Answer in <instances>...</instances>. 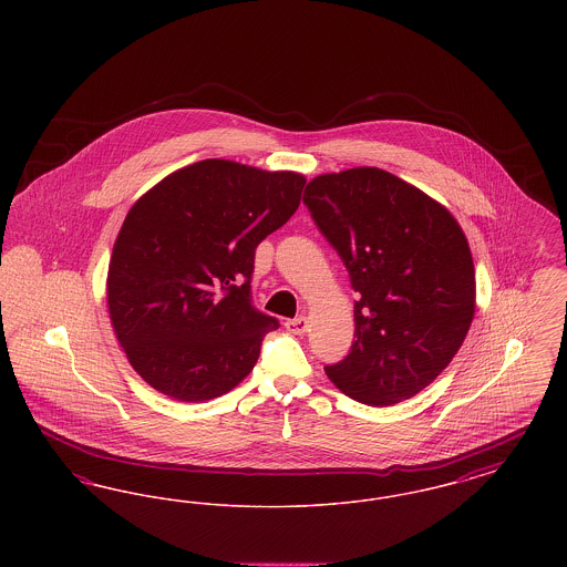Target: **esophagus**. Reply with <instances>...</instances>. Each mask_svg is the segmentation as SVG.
I'll return each instance as SVG.
<instances>
[{
	"label": "esophagus",
	"mask_w": 567,
	"mask_h": 567,
	"mask_svg": "<svg viewBox=\"0 0 567 567\" xmlns=\"http://www.w3.org/2000/svg\"><path fill=\"white\" fill-rule=\"evenodd\" d=\"M285 327H287V331H289V333L303 336V333L308 331V321H306V317H299V319H291V321H287Z\"/></svg>",
	"instance_id": "esophagus-1"
}]
</instances>
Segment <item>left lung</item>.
<instances>
[{
	"label": "left lung",
	"mask_w": 567,
	"mask_h": 567,
	"mask_svg": "<svg viewBox=\"0 0 567 567\" xmlns=\"http://www.w3.org/2000/svg\"><path fill=\"white\" fill-rule=\"evenodd\" d=\"M303 204L361 296L357 340L327 377L361 404L414 398L453 361L476 312L474 259L457 218L380 167L321 174Z\"/></svg>",
	"instance_id": "1"
}]
</instances>
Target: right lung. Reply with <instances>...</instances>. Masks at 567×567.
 Returning <instances> with one entry per match:
<instances>
[{"label":"right lung","instance_id":"obj_1","mask_svg":"<svg viewBox=\"0 0 567 567\" xmlns=\"http://www.w3.org/2000/svg\"><path fill=\"white\" fill-rule=\"evenodd\" d=\"M306 176L227 159L167 174L135 199L110 257L109 315L132 368L178 402L229 393L278 321L250 306L255 248L299 206Z\"/></svg>","mask_w":567,"mask_h":567}]
</instances>
